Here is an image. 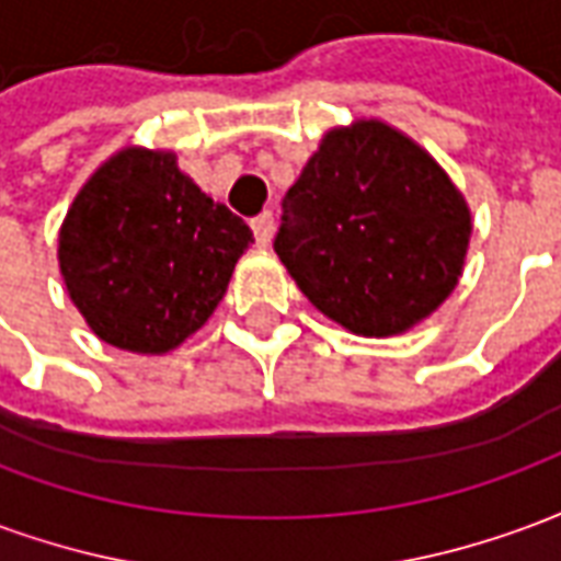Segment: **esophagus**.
Masks as SVG:
<instances>
[{
	"label": "esophagus",
	"mask_w": 561,
	"mask_h": 561,
	"mask_svg": "<svg viewBox=\"0 0 561 561\" xmlns=\"http://www.w3.org/2000/svg\"><path fill=\"white\" fill-rule=\"evenodd\" d=\"M252 231H255L257 245H270V240H273V213L270 209L252 219Z\"/></svg>",
	"instance_id": "34e87169"
}]
</instances>
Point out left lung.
<instances>
[{
  "label": "left lung",
  "mask_w": 561,
  "mask_h": 561,
  "mask_svg": "<svg viewBox=\"0 0 561 561\" xmlns=\"http://www.w3.org/2000/svg\"><path fill=\"white\" fill-rule=\"evenodd\" d=\"M469 237V204L438 161L357 119L306 161L273 249L318 312L357 336H397L457 288Z\"/></svg>",
  "instance_id": "left-lung-1"
}]
</instances>
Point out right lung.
Here are the masks:
<instances>
[{"label": "right lung", "instance_id": "1", "mask_svg": "<svg viewBox=\"0 0 561 561\" xmlns=\"http://www.w3.org/2000/svg\"><path fill=\"white\" fill-rule=\"evenodd\" d=\"M255 237L164 149L126 147L80 188L59 228L68 297L107 345L168 354L228 291Z\"/></svg>", "mask_w": 561, "mask_h": 561}]
</instances>
